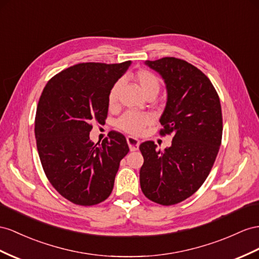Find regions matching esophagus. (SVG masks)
<instances>
[{
    "label": "esophagus",
    "mask_w": 259,
    "mask_h": 259,
    "mask_svg": "<svg viewBox=\"0 0 259 259\" xmlns=\"http://www.w3.org/2000/svg\"><path fill=\"white\" fill-rule=\"evenodd\" d=\"M127 142L129 145V149L131 152L137 151L139 149V144H140V141L138 140L135 137H127Z\"/></svg>",
    "instance_id": "obj_1"
}]
</instances>
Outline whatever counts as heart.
<instances>
[{"label":"heart","mask_w":259,"mask_h":259,"mask_svg":"<svg viewBox=\"0 0 259 259\" xmlns=\"http://www.w3.org/2000/svg\"><path fill=\"white\" fill-rule=\"evenodd\" d=\"M134 81L139 86V89L147 97H154L158 90H160V78H158L153 72L145 69H140L134 73L132 75ZM122 86L121 79H118L111 86L108 94V105L109 107H115L118 102L119 93H120ZM152 117L149 114L143 112H134L128 111L123 114L117 121V127L122 131L130 135H138L143 130L144 127L151 124Z\"/></svg>","instance_id":"heart-1"}]
</instances>
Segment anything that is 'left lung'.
Segmentation results:
<instances>
[{
    "label": "left lung",
    "mask_w": 259,
    "mask_h": 259,
    "mask_svg": "<svg viewBox=\"0 0 259 259\" xmlns=\"http://www.w3.org/2000/svg\"><path fill=\"white\" fill-rule=\"evenodd\" d=\"M163 77L167 102L160 134L173 135L169 148L140 144L144 196L162 205L184 201L201 187L213 166L222 140L220 98L210 79L195 65L173 57L145 61Z\"/></svg>",
    "instance_id": "left-lung-1"
}]
</instances>
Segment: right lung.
Returning a JSON list of instances; mask_svg holds the SVG:
<instances>
[{"mask_svg":"<svg viewBox=\"0 0 259 259\" xmlns=\"http://www.w3.org/2000/svg\"><path fill=\"white\" fill-rule=\"evenodd\" d=\"M131 61L106 64L78 63L49 79L39 98L35 136L39 157L50 184L69 201L94 205L114 188L125 138L109 132L102 144L90 140L92 122L104 121L108 94Z\"/></svg>","mask_w":259,"mask_h":259,"instance_id":"1","label":"right lung"}]
</instances>
